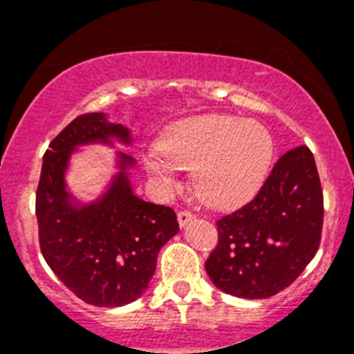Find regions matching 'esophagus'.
Masks as SVG:
<instances>
[{
  "mask_svg": "<svg viewBox=\"0 0 354 354\" xmlns=\"http://www.w3.org/2000/svg\"><path fill=\"white\" fill-rule=\"evenodd\" d=\"M193 220V214L192 212H187V211H180L179 214H177V221H179V225H180V228H184L186 227L187 223H189V221Z\"/></svg>",
  "mask_w": 354,
  "mask_h": 354,
  "instance_id": "34e87169",
  "label": "esophagus"
}]
</instances>
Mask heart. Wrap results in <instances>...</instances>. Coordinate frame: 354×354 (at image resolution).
Returning a JSON list of instances; mask_svg holds the SVG:
<instances>
[{
    "instance_id": "b5f03b06",
    "label": "heart",
    "mask_w": 354,
    "mask_h": 354,
    "mask_svg": "<svg viewBox=\"0 0 354 354\" xmlns=\"http://www.w3.org/2000/svg\"><path fill=\"white\" fill-rule=\"evenodd\" d=\"M273 159L274 140L259 122L198 115L168 127L145 167L162 186H170L177 168L193 170L200 198L216 209H232L261 192Z\"/></svg>"
}]
</instances>
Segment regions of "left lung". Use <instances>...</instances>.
Returning <instances> with one entry per match:
<instances>
[{
	"instance_id": "8db88e82",
	"label": "left lung",
	"mask_w": 354,
	"mask_h": 354,
	"mask_svg": "<svg viewBox=\"0 0 354 354\" xmlns=\"http://www.w3.org/2000/svg\"><path fill=\"white\" fill-rule=\"evenodd\" d=\"M323 189L308 147L278 159L259 195L218 221L205 262L211 282L246 299L271 298L303 273L323 230Z\"/></svg>"
}]
</instances>
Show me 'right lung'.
<instances>
[{
  "instance_id": "1",
  "label": "right lung",
  "mask_w": 354,
  "mask_h": 354,
  "mask_svg": "<svg viewBox=\"0 0 354 354\" xmlns=\"http://www.w3.org/2000/svg\"><path fill=\"white\" fill-rule=\"evenodd\" d=\"M131 149V129L108 113L81 115L51 142L42 159L37 221L42 255L53 273L84 303L124 306L143 296L158 253L179 232L174 209L134 193L133 156L113 150V174L93 200L67 183L72 158L84 147Z\"/></svg>"
}]
</instances>
